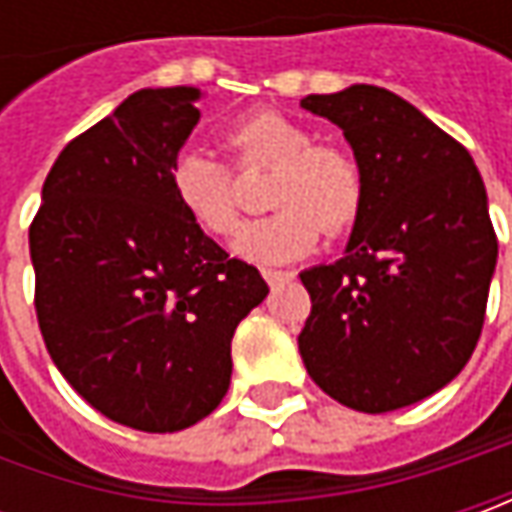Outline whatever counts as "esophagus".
Returning a JSON list of instances; mask_svg holds the SVG:
<instances>
[{
    "label": "esophagus",
    "mask_w": 512,
    "mask_h": 512,
    "mask_svg": "<svg viewBox=\"0 0 512 512\" xmlns=\"http://www.w3.org/2000/svg\"><path fill=\"white\" fill-rule=\"evenodd\" d=\"M262 276L270 287H279L287 279H293V273H287V270H262Z\"/></svg>",
    "instance_id": "obj_1"
}]
</instances>
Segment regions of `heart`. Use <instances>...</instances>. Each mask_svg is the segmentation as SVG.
<instances>
[{
    "label": "heart",
    "instance_id": "b5f03b06",
    "mask_svg": "<svg viewBox=\"0 0 512 512\" xmlns=\"http://www.w3.org/2000/svg\"><path fill=\"white\" fill-rule=\"evenodd\" d=\"M222 148L239 173L273 170L265 199L276 207L245 225L236 253L256 265H285L307 256L322 233L342 236L364 207V170L339 142H313L310 130L279 110H253L222 130ZM168 185L185 216L213 239L239 227V187L222 159L202 148L170 159Z\"/></svg>",
    "mask_w": 512,
    "mask_h": 512
}]
</instances>
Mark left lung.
<instances>
[{"instance_id":"1","label":"left lung","mask_w":512,"mask_h":512,"mask_svg":"<svg viewBox=\"0 0 512 512\" xmlns=\"http://www.w3.org/2000/svg\"><path fill=\"white\" fill-rule=\"evenodd\" d=\"M364 170L347 253L310 267L299 353L330 399L387 413L453 382L482 336L499 242L470 153L376 85L313 93Z\"/></svg>"}]
</instances>
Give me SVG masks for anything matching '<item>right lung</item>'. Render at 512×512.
<instances>
[{
    "mask_svg": "<svg viewBox=\"0 0 512 512\" xmlns=\"http://www.w3.org/2000/svg\"><path fill=\"white\" fill-rule=\"evenodd\" d=\"M196 88H145L70 139L30 222L36 319L50 359L110 422L176 433L230 384V339L267 296L185 216L170 159L199 122Z\"/></svg>",
    "mask_w": 512,
    "mask_h": 512,
    "instance_id": "right-lung-1",
    "label": "right lung"
}]
</instances>
